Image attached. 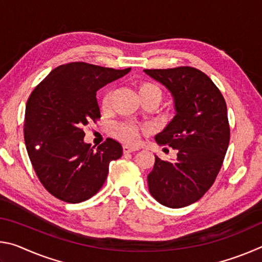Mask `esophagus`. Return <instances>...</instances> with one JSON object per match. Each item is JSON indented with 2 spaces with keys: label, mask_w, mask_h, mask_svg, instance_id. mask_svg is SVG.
<instances>
[{
  "label": "esophagus",
  "mask_w": 262,
  "mask_h": 262,
  "mask_svg": "<svg viewBox=\"0 0 262 262\" xmlns=\"http://www.w3.org/2000/svg\"><path fill=\"white\" fill-rule=\"evenodd\" d=\"M136 150H139L137 148H133L129 147V145H123V152L125 154H130V152H134Z\"/></svg>",
  "instance_id": "34e87169"
}]
</instances>
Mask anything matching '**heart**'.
<instances>
[{"mask_svg": "<svg viewBox=\"0 0 262 262\" xmlns=\"http://www.w3.org/2000/svg\"><path fill=\"white\" fill-rule=\"evenodd\" d=\"M139 94L141 99L144 98V97L150 96L157 97L159 101L162 99V90L159 89V86L156 85V84H154L151 82H142L139 85ZM113 96L114 90H112V89H110V90L105 92L100 100L101 110L107 111L111 107ZM114 135L115 137H118L119 140L125 142L127 144H135L137 143V141H139L140 128L135 125H132V123H120V125L115 127Z\"/></svg>", "mask_w": 262, "mask_h": 262, "instance_id": "b5f03b06", "label": "heart"}]
</instances>
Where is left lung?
<instances>
[{
    "instance_id": "8db88e82",
    "label": "left lung",
    "mask_w": 262,
    "mask_h": 262,
    "mask_svg": "<svg viewBox=\"0 0 262 262\" xmlns=\"http://www.w3.org/2000/svg\"><path fill=\"white\" fill-rule=\"evenodd\" d=\"M173 97L176 115L155 139L177 150L174 161L155 155L149 192L161 205L183 208L214 184L230 141L227 104L214 82L192 67L145 69Z\"/></svg>"
}]
</instances>
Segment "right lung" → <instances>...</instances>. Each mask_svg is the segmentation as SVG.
<instances>
[{
  "label": "right lung",
  "instance_id": "1",
  "mask_svg": "<svg viewBox=\"0 0 262 262\" xmlns=\"http://www.w3.org/2000/svg\"><path fill=\"white\" fill-rule=\"evenodd\" d=\"M129 72L72 62L53 69L31 94L26 150L40 183L55 198L78 203L94 196L107 178L110 163L122 156L113 139L97 149L85 143L83 128L100 118L97 91Z\"/></svg>",
  "mask_w": 262,
  "mask_h": 262
}]
</instances>
